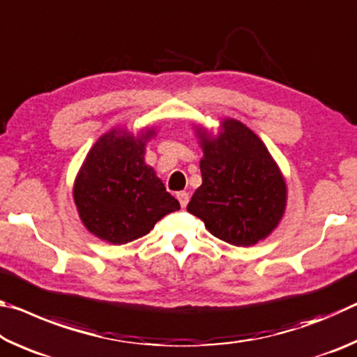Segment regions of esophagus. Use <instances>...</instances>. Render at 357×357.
<instances>
[{
  "instance_id": "34e87169",
  "label": "esophagus",
  "mask_w": 357,
  "mask_h": 357,
  "mask_svg": "<svg viewBox=\"0 0 357 357\" xmlns=\"http://www.w3.org/2000/svg\"><path fill=\"white\" fill-rule=\"evenodd\" d=\"M176 198L179 200L181 206H183V208H185L187 203H189V193H187V192H178Z\"/></svg>"
}]
</instances>
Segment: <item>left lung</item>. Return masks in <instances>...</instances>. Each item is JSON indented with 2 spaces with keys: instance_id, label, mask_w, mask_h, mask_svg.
<instances>
[{
  "instance_id": "8db88e82",
  "label": "left lung",
  "mask_w": 357,
  "mask_h": 357,
  "mask_svg": "<svg viewBox=\"0 0 357 357\" xmlns=\"http://www.w3.org/2000/svg\"><path fill=\"white\" fill-rule=\"evenodd\" d=\"M203 149V183L187 211L211 234L238 247L255 245L279 225L287 208V183L274 157L255 132L223 118L215 137L193 126Z\"/></svg>"
}]
</instances>
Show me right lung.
<instances>
[{"label": "right lung", "mask_w": 357, "mask_h": 357, "mask_svg": "<svg viewBox=\"0 0 357 357\" xmlns=\"http://www.w3.org/2000/svg\"><path fill=\"white\" fill-rule=\"evenodd\" d=\"M154 128L140 135L124 128L105 132L93 144L77 173L74 202L89 233L114 245L148 234L179 202L165 190L153 167L144 162Z\"/></svg>", "instance_id": "1"}]
</instances>
